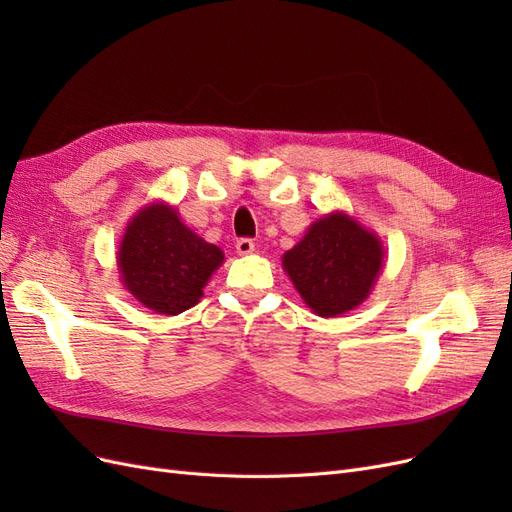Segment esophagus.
<instances>
[{"instance_id":"obj_1","label":"esophagus","mask_w":512,"mask_h":512,"mask_svg":"<svg viewBox=\"0 0 512 512\" xmlns=\"http://www.w3.org/2000/svg\"><path fill=\"white\" fill-rule=\"evenodd\" d=\"M237 252L239 254H252L254 252V241L250 237L237 239Z\"/></svg>"}]
</instances>
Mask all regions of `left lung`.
I'll use <instances>...</instances> for the list:
<instances>
[{
    "instance_id": "left-lung-1",
    "label": "left lung",
    "mask_w": 512,
    "mask_h": 512,
    "mask_svg": "<svg viewBox=\"0 0 512 512\" xmlns=\"http://www.w3.org/2000/svg\"><path fill=\"white\" fill-rule=\"evenodd\" d=\"M284 269L318 316H339L365 301L382 269V247L342 213L316 222L284 254Z\"/></svg>"
}]
</instances>
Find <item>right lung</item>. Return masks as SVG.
<instances>
[{
    "label": "right lung",
    "mask_w": 512,
    "mask_h": 512,
    "mask_svg": "<svg viewBox=\"0 0 512 512\" xmlns=\"http://www.w3.org/2000/svg\"><path fill=\"white\" fill-rule=\"evenodd\" d=\"M222 260L218 245L194 235L166 205H151L138 213L119 250L126 288L143 305L166 316L194 307Z\"/></svg>",
    "instance_id": "1"
}]
</instances>
